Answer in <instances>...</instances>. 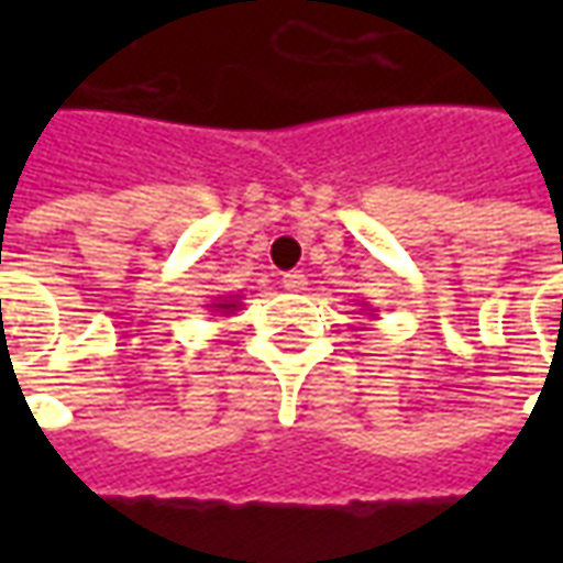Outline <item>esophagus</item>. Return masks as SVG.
I'll return each mask as SVG.
<instances>
[{
    "label": "esophagus",
    "instance_id": "esophagus-1",
    "mask_svg": "<svg viewBox=\"0 0 563 563\" xmlns=\"http://www.w3.org/2000/svg\"><path fill=\"white\" fill-rule=\"evenodd\" d=\"M283 289H289V292H305L307 277L301 271H289V274H283Z\"/></svg>",
    "mask_w": 563,
    "mask_h": 563
}]
</instances>
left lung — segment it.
Wrapping results in <instances>:
<instances>
[{"label":"left lung","instance_id":"8db88e82","mask_svg":"<svg viewBox=\"0 0 563 563\" xmlns=\"http://www.w3.org/2000/svg\"><path fill=\"white\" fill-rule=\"evenodd\" d=\"M362 307H367V305H362ZM371 317H374V313H371Z\"/></svg>","mask_w":563,"mask_h":563}]
</instances>
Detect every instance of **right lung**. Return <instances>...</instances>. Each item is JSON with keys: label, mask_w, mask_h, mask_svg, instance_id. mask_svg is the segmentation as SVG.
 Returning <instances> with one entry per match:
<instances>
[{"label": "right lung", "mask_w": 563, "mask_h": 563, "mask_svg": "<svg viewBox=\"0 0 563 563\" xmlns=\"http://www.w3.org/2000/svg\"><path fill=\"white\" fill-rule=\"evenodd\" d=\"M208 307L210 310H217V313H232V310H238V307H241V298H238V295H229V298L222 295V298H217V301Z\"/></svg>", "instance_id": "right-lung-1"}]
</instances>
